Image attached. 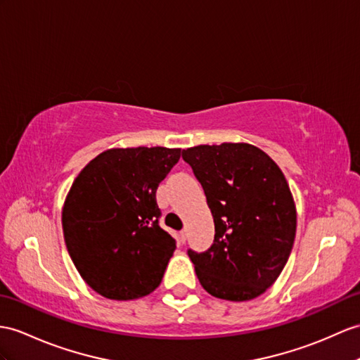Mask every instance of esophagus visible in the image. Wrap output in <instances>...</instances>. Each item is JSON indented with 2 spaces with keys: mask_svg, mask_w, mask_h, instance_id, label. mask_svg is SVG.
Returning a JSON list of instances; mask_svg holds the SVG:
<instances>
[{
  "mask_svg": "<svg viewBox=\"0 0 360 360\" xmlns=\"http://www.w3.org/2000/svg\"><path fill=\"white\" fill-rule=\"evenodd\" d=\"M186 238H188V232H186V229L180 231V233H179V240H180V243H186Z\"/></svg>",
  "mask_w": 360,
  "mask_h": 360,
  "instance_id": "34e87169",
  "label": "esophagus"
}]
</instances>
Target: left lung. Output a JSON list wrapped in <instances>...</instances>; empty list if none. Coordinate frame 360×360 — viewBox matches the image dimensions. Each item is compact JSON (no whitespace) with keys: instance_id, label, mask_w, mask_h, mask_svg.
I'll use <instances>...</instances> for the list:
<instances>
[{"instance_id":"8db88e82","label":"left lung","mask_w":360,"mask_h":360,"mask_svg":"<svg viewBox=\"0 0 360 360\" xmlns=\"http://www.w3.org/2000/svg\"><path fill=\"white\" fill-rule=\"evenodd\" d=\"M203 186L215 224L206 252L188 250L205 290L226 301H249L281 275L296 235V206L279 166L249 143L183 150Z\"/></svg>"}]
</instances>
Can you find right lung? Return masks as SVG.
Wrapping results in <instances>:
<instances>
[{
    "instance_id": "add662e5",
    "label": "right lung",
    "mask_w": 360,
    "mask_h": 360,
    "mask_svg": "<svg viewBox=\"0 0 360 360\" xmlns=\"http://www.w3.org/2000/svg\"><path fill=\"white\" fill-rule=\"evenodd\" d=\"M180 148H111L77 174L63 207L65 246L79 275L114 301L160 285L175 240L159 226V183Z\"/></svg>"
}]
</instances>
